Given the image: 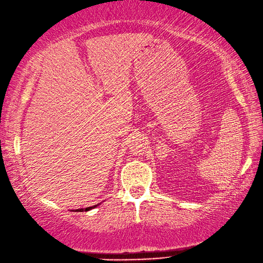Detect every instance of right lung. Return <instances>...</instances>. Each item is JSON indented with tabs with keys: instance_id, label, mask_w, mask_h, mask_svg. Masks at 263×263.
<instances>
[{
	"instance_id": "add662e5",
	"label": "right lung",
	"mask_w": 263,
	"mask_h": 263,
	"mask_svg": "<svg viewBox=\"0 0 263 263\" xmlns=\"http://www.w3.org/2000/svg\"><path fill=\"white\" fill-rule=\"evenodd\" d=\"M96 205H99V204H96ZM96 205H94V206H89V208H86V209H78V210H76L77 212H83V211H88V210H90V209H94Z\"/></svg>"
}]
</instances>
